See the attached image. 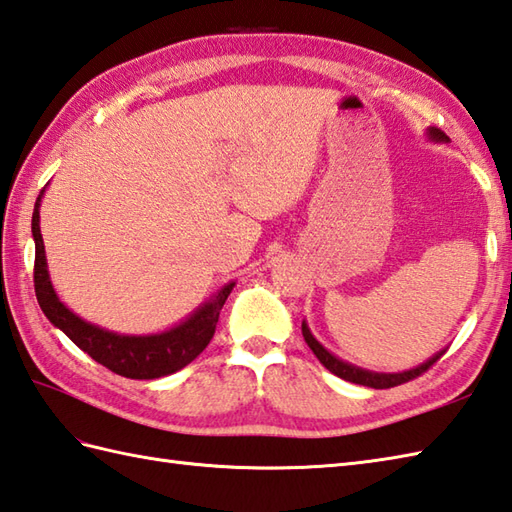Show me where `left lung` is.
Listing matches in <instances>:
<instances>
[{
	"mask_svg": "<svg viewBox=\"0 0 512 512\" xmlns=\"http://www.w3.org/2000/svg\"><path fill=\"white\" fill-rule=\"evenodd\" d=\"M427 139L436 141V144H449V137L443 133V130L432 128V126L427 128ZM301 329H303V338L307 342V347L314 351V355L320 360V364L327 368V371L338 375L340 379H347V382H351V384H360V386H368V388H392V386L406 384V382H410V379L425 373L427 368H430L445 353V349L438 351L436 355H432L430 360L410 368V371H403V373H375V371H366V368H360V366H355V364H349V362L336 358L334 353L327 351L323 344H320L314 338V334L310 331V327H307L305 320H303Z\"/></svg>",
	"mask_w": 512,
	"mask_h": 512,
	"instance_id": "obj_1",
	"label": "left lung"
}]
</instances>
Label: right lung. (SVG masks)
Returning <instances> with one entry per match:
<instances>
[{
  "label": "right lung",
  "mask_w": 512,
  "mask_h": 512,
  "mask_svg": "<svg viewBox=\"0 0 512 512\" xmlns=\"http://www.w3.org/2000/svg\"><path fill=\"white\" fill-rule=\"evenodd\" d=\"M45 187L34 202L32 213V237H34V292L43 314L54 327L76 344L78 349L89 353L91 358L109 368V371L130 377V379H157L181 371L198 355L205 351L209 340L216 334L218 316L224 301L231 294L235 281L211 296L209 301L200 303L196 310L181 323L148 336H128L109 331L100 325L87 323L85 318L74 314L58 299L54 285L47 272L45 246L39 227V207Z\"/></svg>",
  "instance_id": "obj_1"
}]
</instances>
